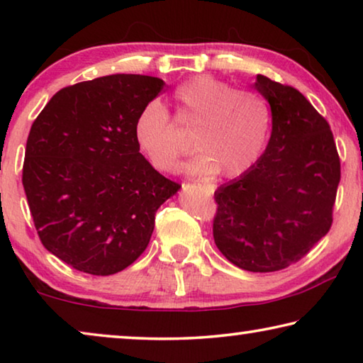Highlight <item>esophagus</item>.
Here are the masks:
<instances>
[{
	"label": "esophagus",
	"mask_w": 363,
	"mask_h": 363,
	"mask_svg": "<svg viewBox=\"0 0 363 363\" xmlns=\"http://www.w3.org/2000/svg\"><path fill=\"white\" fill-rule=\"evenodd\" d=\"M203 187H205L208 194H213L214 189H216V187H214V184H210V182H203Z\"/></svg>",
	"instance_id": "esophagus-1"
}]
</instances>
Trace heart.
Segmentation results:
<instances>
[{
    "label": "heart",
    "instance_id": "b5f03b06",
    "mask_svg": "<svg viewBox=\"0 0 363 363\" xmlns=\"http://www.w3.org/2000/svg\"><path fill=\"white\" fill-rule=\"evenodd\" d=\"M171 115L176 125L195 130L192 143L200 153L186 169L196 174L240 177L255 167L266 147L270 110L266 101L248 89L211 77H195L177 86L171 96ZM134 140L158 171H173L187 153L169 115L152 102L134 120Z\"/></svg>",
    "mask_w": 363,
    "mask_h": 363
}]
</instances>
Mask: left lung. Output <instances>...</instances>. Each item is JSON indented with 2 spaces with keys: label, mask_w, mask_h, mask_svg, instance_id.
<instances>
[{
  "label": "left lung",
  "mask_w": 363,
  "mask_h": 363,
  "mask_svg": "<svg viewBox=\"0 0 363 363\" xmlns=\"http://www.w3.org/2000/svg\"><path fill=\"white\" fill-rule=\"evenodd\" d=\"M272 110L266 152L248 173L214 192V243L250 272L298 262L333 224L341 163L328 121L293 86L257 75Z\"/></svg>",
  "instance_id": "left-lung-1"
}]
</instances>
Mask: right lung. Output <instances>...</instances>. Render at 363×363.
Returning <instances> with one entry per match:
<instances>
[{"instance_id": "1", "label": "right lung", "mask_w": 363, "mask_h": 363, "mask_svg": "<svg viewBox=\"0 0 363 363\" xmlns=\"http://www.w3.org/2000/svg\"><path fill=\"white\" fill-rule=\"evenodd\" d=\"M147 75H108L57 91L30 130L22 184L38 237L79 272L112 275L150 242L160 206L181 184L139 152L134 120L163 89Z\"/></svg>"}]
</instances>
